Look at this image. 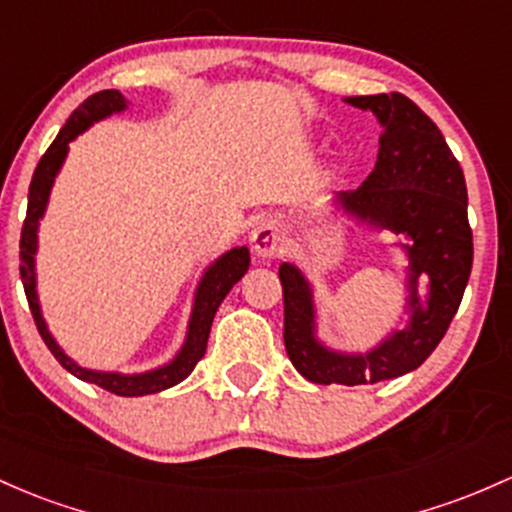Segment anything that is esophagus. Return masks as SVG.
Returning a JSON list of instances; mask_svg holds the SVG:
<instances>
[{"label": "esophagus", "instance_id": "obj_1", "mask_svg": "<svg viewBox=\"0 0 512 512\" xmlns=\"http://www.w3.org/2000/svg\"><path fill=\"white\" fill-rule=\"evenodd\" d=\"M251 246H254L256 256L263 258V261H271V258L283 256L285 251V241L280 229L273 222H263L258 224L251 234Z\"/></svg>", "mask_w": 512, "mask_h": 512}]
</instances>
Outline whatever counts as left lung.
<instances>
[{
	"mask_svg": "<svg viewBox=\"0 0 512 512\" xmlns=\"http://www.w3.org/2000/svg\"><path fill=\"white\" fill-rule=\"evenodd\" d=\"M371 109L383 124L378 161L364 185L342 192L346 212L405 234L410 254L408 329L368 354H334L312 334L310 285L290 263L278 268L283 285V339L290 361L312 383L364 386L412 371L437 349L452 324L474 263V234L466 214V180L437 124L400 92L346 100ZM431 278V300H416V276Z\"/></svg>",
	"mask_w": 512,
	"mask_h": 512,
	"instance_id": "1",
	"label": "left lung"
}]
</instances>
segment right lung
Masks as SVG:
<instances>
[{
	"label": "right lung",
	"mask_w": 512,
	"mask_h": 512,
	"mask_svg": "<svg viewBox=\"0 0 512 512\" xmlns=\"http://www.w3.org/2000/svg\"><path fill=\"white\" fill-rule=\"evenodd\" d=\"M126 107L122 92L117 90H102L95 92V95L87 97L85 102L70 114V119L65 122L63 129L58 131L56 141L48 146V151L43 153L41 161L34 170V178H31L29 185V207H26V219L24 227H21V280H24V293L26 300H29L31 315H34L36 329L41 334V339L46 342L51 354L56 356L58 364L70 371L73 376L82 378L87 383H95L104 390L114 395H124V398H131V395H148L158 393V390H166L175 383H180L183 378H188L192 368L197 366V361L205 356L207 349V337H210V327L214 320V312L222 305V300L227 298V293L232 290V285L246 273L249 268L251 256L249 249H232L229 254H224L217 263H212L210 271L202 278L200 288H197L195 307H192L190 327H188V339H185V346L180 349V354L170 361L168 366L156 368V371L139 373V376H119V373H100V371H87V368H80L78 364L68 359V356L60 351V346L53 342V337L48 334L46 322H43L41 310H38L36 300V278H34V254H36V229L38 219L43 217V210H46L48 192H51L53 178H56L60 163L65 161V153H68V144L75 139V136L82 134L92 122L97 119L109 117L112 112H122Z\"/></svg>",
	"instance_id": "obj_1"
}]
</instances>
